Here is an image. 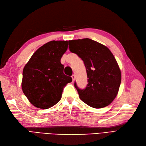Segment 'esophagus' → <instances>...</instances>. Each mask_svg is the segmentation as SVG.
<instances>
[{"label": "esophagus", "mask_w": 146, "mask_h": 146, "mask_svg": "<svg viewBox=\"0 0 146 146\" xmlns=\"http://www.w3.org/2000/svg\"><path fill=\"white\" fill-rule=\"evenodd\" d=\"M72 78L73 82H74V80H75V75H74V74H73V75L72 76Z\"/></svg>", "instance_id": "obj_1"}]
</instances>
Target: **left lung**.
<instances>
[{
	"instance_id": "1",
	"label": "left lung",
	"mask_w": 146,
	"mask_h": 146,
	"mask_svg": "<svg viewBox=\"0 0 146 146\" xmlns=\"http://www.w3.org/2000/svg\"><path fill=\"white\" fill-rule=\"evenodd\" d=\"M70 50L84 62L88 84L80 89L74 83L80 98L87 105L100 109L110 104L117 96L121 71L111 51L104 45L89 38L69 40Z\"/></svg>"
}]
</instances>
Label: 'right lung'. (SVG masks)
<instances>
[{
    "instance_id": "obj_1",
    "label": "right lung",
    "mask_w": 146,
    "mask_h": 146,
    "mask_svg": "<svg viewBox=\"0 0 146 146\" xmlns=\"http://www.w3.org/2000/svg\"><path fill=\"white\" fill-rule=\"evenodd\" d=\"M68 48L67 40H52L39 47L23 70L21 88L24 94L37 108L46 109L61 99L63 88L72 78L63 73L60 62Z\"/></svg>"
}]
</instances>
